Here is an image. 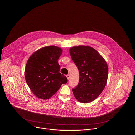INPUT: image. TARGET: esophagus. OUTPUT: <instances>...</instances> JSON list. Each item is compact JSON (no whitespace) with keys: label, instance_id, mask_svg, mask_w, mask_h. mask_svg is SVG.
Returning a JSON list of instances; mask_svg holds the SVG:
<instances>
[{"label":"esophagus","instance_id":"1","mask_svg":"<svg viewBox=\"0 0 135 135\" xmlns=\"http://www.w3.org/2000/svg\"><path fill=\"white\" fill-rule=\"evenodd\" d=\"M66 77H67L68 79L69 80V79H70V75H69V74H68V75H66Z\"/></svg>","mask_w":135,"mask_h":135}]
</instances>
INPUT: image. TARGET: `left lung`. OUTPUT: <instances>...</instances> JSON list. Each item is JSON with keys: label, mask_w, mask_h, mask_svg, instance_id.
<instances>
[{"label": "left lung", "mask_w": 135, "mask_h": 135, "mask_svg": "<svg viewBox=\"0 0 135 135\" xmlns=\"http://www.w3.org/2000/svg\"><path fill=\"white\" fill-rule=\"evenodd\" d=\"M70 54L79 72V83L72 91L81 103L95 100L106 86L108 68L107 64L96 50L88 46L79 45L70 48Z\"/></svg>", "instance_id": "left-lung-1"}]
</instances>
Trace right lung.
<instances>
[{
    "instance_id": "right-lung-1",
    "label": "right lung",
    "mask_w": 135,
    "mask_h": 135,
    "mask_svg": "<svg viewBox=\"0 0 135 135\" xmlns=\"http://www.w3.org/2000/svg\"><path fill=\"white\" fill-rule=\"evenodd\" d=\"M62 51L57 46H45L34 52L28 59L25 70L26 83L39 98H50L62 84L67 83V78L60 73L58 64Z\"/></svg>"
}]
</instances>
